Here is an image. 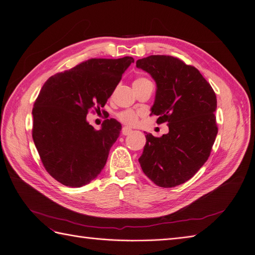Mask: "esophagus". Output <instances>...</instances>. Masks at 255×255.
Returning a JSON list of instances; mask_svg holds the SVG:
<instances>
[{
  "instance_id": "esophagus-1",
  "label": "esophagus",
  "mask_w": 255,
  "mask_h": 255,
  "mask_svg": "<svg viewBox=\"0 0 255 255\" xmlns=\"http://www.w3.org/2000/svg\"><path fill=\"white\" fill-rule=\"evenodd\" d=\"M131 132H132V130H131L129 127H123V129H122L123 135H129Z\"/></svg>"
}]
</instances>
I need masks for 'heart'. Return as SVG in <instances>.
<instances>
[{"instance_id": "obj_1", "label": "heart", "mask_w": 255, "mask_h": 255, "mask_svg": "<svg viewBox=\"0 0 255 255\" xmlns=\"http://www.w3.org/2000/svg\"><path fill=\"white\" fill-rule=\"evenodd\" d=\"M146 80L147 79H145V78H138L133 82V84L143 82ZM138 117H139L138 113L132 109H127V110L121 111L120 113H118L119 121L122 122L123 124L128 125V126H135L138 122Z\"/></svg>"}]
</instances>
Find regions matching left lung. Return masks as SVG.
<instances>
[{
    "label": "left lung",
    "instance_id": "left-lung-1",
    "mask_svg": "<svg viewBox=\"0 0 255 255\" xmlns=\"http://www.w3.org/2000/svg\"><path fill=\"white\" fill-rule=\"evenodd\" d=\"M136 67L155 81L151 115L169 127L161 137L146 134L140 167L159 187L184 184L208 159L218 134L215 93L195 67L170 55L147 56Z\"/></svg>",
    "mask_w": 255,
    "mask_h": 255
}]
</instances>
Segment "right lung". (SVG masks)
<instances>
[{"label":"right lung","instance_id":"add662e5","mask_svg":"<svg viewBox=\"0 0 255 255\" xmlns=\"http://www.w3.org/2000/svg\"><path fill=\"white\" fill-rule=\"evenodd\" d=\"M134 62L90 59L46 81L32 109V138L41 161L54 180L68 187L89 184L103 170L122 125L106 120L96 130L88 110L104 107Z\"/></svg>","mask_w":255,"mask_h":255}]
</instances>
